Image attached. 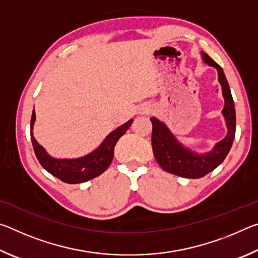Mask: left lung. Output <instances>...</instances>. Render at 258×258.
Segmentation results:
<instances>
[{"instance_id": "obj_1", "label": "left lung", "mask_w": 258, "mask_h": 258, "mask_svg": "<svg viewBox=\"0 0 258 258\" xmlns=\"http://www.w3.org/2000/svg\"><path fill=\"white\" fill-rule=\"evenodd\" d=\"M202 55L205 62L217 69L218 82L222 86V93L224 97V108L222 113H223L226 127H228L226 137L217 142L209 152L203 155L197 154L178 142L163 121L155 117L150 118L152 123V151H154L157 163L164 171L186 178L203 177L223 163L232 147L235 135L234 102L223 69L207 53L202 52Z\"/></svg>"}]
</instances>
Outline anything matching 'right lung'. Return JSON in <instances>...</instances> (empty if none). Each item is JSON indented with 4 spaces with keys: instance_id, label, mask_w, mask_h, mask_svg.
<instances>
[{
    "instance_id": "right-lung-1",
    "label": "right lung",
    "mask_w": 258,
    "mask_h": 258,
    "mask_svg": "<svg viewBox=\"0 0 258 258\" xmlns=\"http://www.w3.org/2000/svg\"><path fill=\"white\" fill-rule=\"evenodd\" d=\"M35 118H36V115H35V110H33L32 119H30V139H32L35 155L43 168L53 176L58 177L59 180L69 184L86 182L106 171L113 158V149L117 141L120 137H123L133 123V119H130L127 123L109 133L101 145L89 155L75 159H56L47 154L44 148L35 140L33 135Z\"/></svg>"
}]
</instances>
